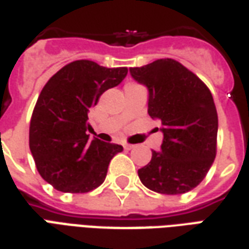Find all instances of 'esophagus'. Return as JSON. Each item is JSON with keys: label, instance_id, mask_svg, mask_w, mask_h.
Returning <instances> with one entry per match:
<instances>
[{"label": "esophagus", "instance_id": "esophagus-1", "mask_svg": "<svg viewBox=\"0 0 249 249\" xmlns=\"http://www.w3.org/2000/svg\"><path fill=\"white\" fill-rule=\"evenodd\" d=\"M123 147H124L125 149H132L135 145H133V144H128V142H125V144H123Z\"/></svg>", "mask_w": 249, "mask_h": 249}]
</instances>
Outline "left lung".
<instances>
[{"label": "left lung", "mask_w": 249, "mask_h": 249, "mask_svg": "<svg viewBox=\"0 0 249 249\" xmlns=\"http://www.w3.org/2000/svg\"><path fill=\"white\" fill-rule=\"evenodd\" d=\"M148 89V114L161 121V151H152L139 178L149 190L183 194L197 187L217 152L218 117L213 95L194 72L174 59L129 69Z\"/></svg>", "instance_id": "1"}]
</instances>
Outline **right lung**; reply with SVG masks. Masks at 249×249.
Segmentation results:
<instances>
[{
	"label": "right lung",
	"instance_id": "right-lung-1",
	"mask_svg": "<svg viewBox=\"0 0 249 249\" xmlns=\"http://www.w3.org/2000/svg\"><path fill=\"white\" fill-rule=\"evenodd\" d=\"M126 74V67L75 60L43 88L31 117L29 148L41 178L56 190L89 193L105 180L109 163L123 147L97 137L90 140L88 112Z\"/></svg>",
	"mask_w": 249,
	"mask_h": 249
}]
</instances>
